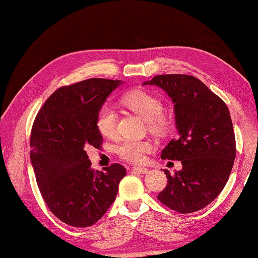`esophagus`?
<instances>
[{
    "mask_svg": "<svg viewBox=\"0 0 258 258\" xmlns=\"http://www.w3.org/2000/svg\"><path fill=\"white\" fill-rule=\"evenodd\" d=\"M132 170L140 172V174H147V172H149L148 168H144V167H133Z\"/></svg>",
    "mask_w": 258,
    "mask_h": 258,
    "instance_id": "obj_1",
    "label": "esophagus"
}]
</instances>
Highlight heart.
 I'll list each match as a JSON object with an SVG mask.
<instances>
[{"label": "heart", "instance_id": "b5f03b06", "mask_svg": "<svg viewBox=\"0 0 258 258\" xmlns=\"http://www.w3.org/2000/svg\"><path fill=\"white\" fill-rule=\"evenodd\" d=\"M124 104L128 108L149 123L150 128L154 132H163L167 127V120L162 116L163 104L158 97L151 93L137 90L130 92L124 97ZM118 114L115 107L107 102L98 111L97 126L99 132L106 138H114L117 133ZM152 150V144L149 141L124 139L116 145V152L130 162H141L145 153Z\"/></svg>", "mask_w": 258, "mask_h": 258}]
</instances>
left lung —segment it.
Listing matches in <instances>:
<instances>
[{"label": "left lung", "mask_w": 258, "mask_h": 258, "mask_svg": "<svg viewBox=\"0 0 258 258\" xmlns=\"http://www.w3.org/2000/svg\"><path fill=\"white\" fill-rule=\"evenodd\" d=\"M162 89L174 104L177 138L161 158L182 168L170 175L158 195L166 207L180 213L196 212L221 193L236 158V140L227 105L205 84L186 74H165L143 82Z\"/></svg>", "instance_id": "8db88e82"}]
</instances>
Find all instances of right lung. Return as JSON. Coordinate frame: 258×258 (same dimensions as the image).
I'll return each instance as SVG.
<instances>
[{
	"mask_svg": "<svg viewBox=\"0 0 258 258\" xmlns=\"http://www.w3.org/2000/svg\"><path fill=\"white\" fill-rule=\"evenodd\" d=\"M124 81L89 79L60 88L37 115L30 138V159L39 190L60 221L86 228L96 223L116 199L125 168L114 163L93 170L86 152L99 148L98 111Z\"/></svg>",
	"mask_w": 258,
	"mask_h": 258,
	"instance_id": "obj_1",
	"label": "right lung"
}]
</instances>
